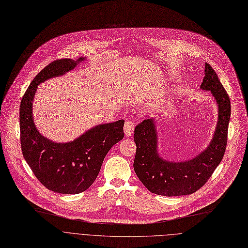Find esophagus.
<instances>
[{"label": "esophagus", "mask_w": 248, "mask_h": 248, "mask_svg": "<svg viewBox=\"0 0 248 248\" xmlns=\"http://www.w3.org/2000/svg\"><path fill=\"white\" fill-rule=\"evenodd\" d=\"M133 131H134V123L132 121H126L124 125V133L125 136L129 137L133 134Z\"/></svg>", "instance_id": "esophagus-1"}]
</instances>
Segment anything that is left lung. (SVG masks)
<instances>
[{"mask_svg":"<svg viewBox=\"0 0 248 248\" xmlns=\"http://www.w3.org/2000/svg\"><path fill=\"white\" fill-rule=\"evenodd\" d=\"M200 88L211 92L215 98L217 122L211 142L192 159L174 161L162 157L155 118L146 119L135 128L137 151L133 166L139 180L152 193L166 197L192 195L211 178L223 158L231 119V100L217 73L206 62Z\"/></svg>","mask_w":248,"mask_h":248,"instance_id":"8db88e82","label":"left lung"}]
</instances>
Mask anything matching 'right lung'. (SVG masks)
<instances>
[{"label": "right lung", "instance_id": "1", "mask_svg": "<svg viewBox=\"0 0 248 248\" xmlns=\"http://www.w3.org/2000/svg\"><path fill=\"white\" fill-rule=\"evenodd\" d=\"M87 61L85 58L55 61L37 74L23 96L20 130L23 155L37 178L54 193L76 195L97 178L108 151L124 137V120L95 125L69 142H55L37 130L32 114L34 95L41 83L61 78Z\"/></svg>", "mask_w": 248, "mask_h": 248}]
</instances>
